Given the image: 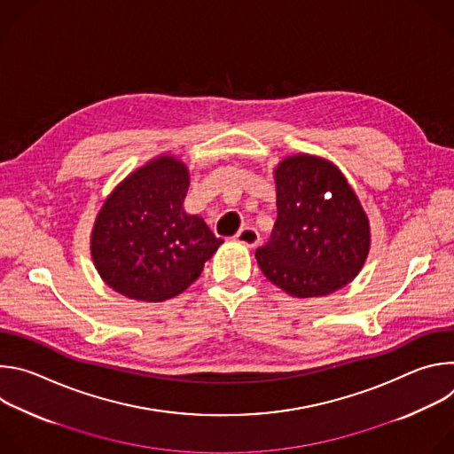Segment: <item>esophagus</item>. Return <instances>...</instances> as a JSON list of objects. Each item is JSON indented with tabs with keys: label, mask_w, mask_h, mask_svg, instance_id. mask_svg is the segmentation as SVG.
Instances as JSON below:
<instances>
[{
	"label": "esophagus",
	"mask_w": 454,
	"mask_h": 454,
	"mask_svg": "<svg viewBox=\"0 0 454 454\" xmlns=\"http://www.w3.org/2000/svg\"><path fill=\"white\" fill-rule=\"evenodd\" d=\"M235 240L247 246V247H253L256 246L258 242H261V235H258V231L251 226H244L237 235H235Z\"/></svg>",
	"instance_id": "34e87169"
}]
</instances>
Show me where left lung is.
I'll use <instances>...</instances> for the list:
<instances>
[{"label": "left lung", "mask_w": 454, "mask_h": 454, "mask_svg": "<svg viewBox=\"0 0 454 454\" xmlns=\"http://www.w3.org/2000/svg\"><path fill=\"white\" fill-rule=\"evenodd\" d=\"M277 223L254 251L270 282L296 298L325 296L356 278L370 249L368 217L341 170L296 154L275 170Z\"/></svg>", "instance_id": "left-lung-1"}]
</instances>
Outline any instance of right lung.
<instances>
[{"label":"right lung","instance_id":"add662e5","mask_svg":"<svg viewBox=\"0 0 454 454\" xmlns=\"http://www.w3.org/2000/svg\"><path fill=\"white\" fill-rule=\"evenodd\" d=\"M188 168L160 156L129 174L106 200L91 233L93 264L116 293L163 301L196 282L223 244L183 201Z\"/></svg>","mask_w":454,"mask_h":454}]
</instances>
